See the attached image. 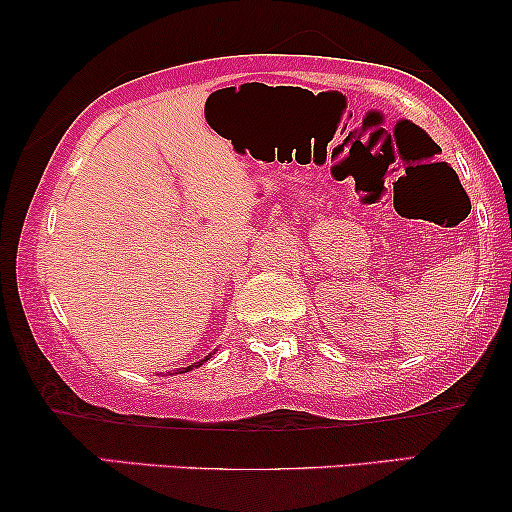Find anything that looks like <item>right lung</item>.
Here are the masks:
<instances>
[{"label": "right lung", "mask_w": 512, "mask_h": 512, "mask_svg": "<svg viewBox=\"0 0 512 512\" xmlns=\"http://www.w3.org/2000/svg\"><path fill=\"white\" fill-rule=\"evenodd\" d=\"M198 366H202V361H198ZM195 368V366H193ZM191 366H188V368H184V373H188V370H193Z\"/></svg>", "instance_id": "right-lung-1"}]
</instances>
